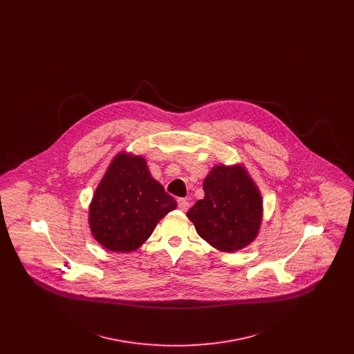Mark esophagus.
Returning a JSON list of instances; mask_svg holds the SVG:
<instances>
[{
	"mask_svg": "<svg viewBox=\"0 0 354 354\" xmlns=\"http://www.w3.org/2000/svg\"><path fill=\"white\" fill-rule=\"evenodd\" d=\"M178 207L180 211H187L189 208V203L187 202L185 199H178Z\"/></svg>",
	"mask_w": 354,
	"mask_h": 354,
	"instance_id": "34e87169",
	"label": "esophagus"
}]
</instances>
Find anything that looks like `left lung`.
<instances>
[{
    "label": "left lung",
    "mask_w": 354,
    "mask_h": 354,
    "mask_svg": "<svg viewBox=\"0 0 354 354\" xmlns=\"http://www.w3.org/2000/svg\"><path fill=\"white\" fill-rule=\"evenodd\" d=\"M204 198L187 212L196 232L221 252L256 240L263 223L261 192L241 163L215 165L203 182Z\"/></svg>",
    "instance_id": "obj_1"
}]
</instances>
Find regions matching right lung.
<instances>
[{"mask_svg":"<svg viewBox=\"0 0 354 354\" xmlns=\"http://www.w3.org/2000/svg\"><path fill=\"white\" fill-rule=\"evenodd\" d=\"M176 201L152 178L142 155L119 151L110 162L88 205V227L103 248L133 252Z\"/></svg>","mask_w":354,"mask_h":354,"instance_id":"1","label":"right lung"}]
</instances>
